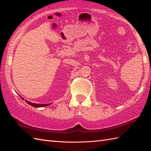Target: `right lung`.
<instances>
[{
    "label": "right lung",
    "mask_w": 151,
    "mask_h": 151,
    "mask_svg": "<svg viewBox=\"0 0 151 151\" xmlns=\"http://www.w3.org/2000/svg\"><path fill=\"white\" fill-rule=\"evenodd\" d=\"M19 96H20V95H19ZM20 97H21V99H22V100H24V99L23 97H22L21 96H20ZM26 102H27L28 104H30V105L32 106H34L35 108H40V107L47 106H49V105L52 104V103H49V104H36V103H32V102H29V101H28L27 100H26Z\"/></svg>",
    "instance_id": "right-lung-1"
}]
</instances>
